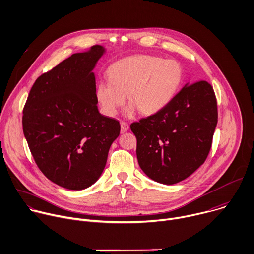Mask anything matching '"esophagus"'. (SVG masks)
Masks as SVG:
<instances>
[{
	"label": "esophagus",
	"mask_w": 254,
	"mask_h": 254,
	"mask_svg": "<svg viewBox=\"0 0 254 254\" xmlns=\"http://www.w3.org/2000/svg\"><path fill=\"white\" fill-rule=\"evenodd\" d=\"M120 125H121V131H122V132H126V131L129 130V124H128V123L122 121V122L120 123Z\"/></svg>",
	"instance_id": "esophagus-1"
}]
</instances>
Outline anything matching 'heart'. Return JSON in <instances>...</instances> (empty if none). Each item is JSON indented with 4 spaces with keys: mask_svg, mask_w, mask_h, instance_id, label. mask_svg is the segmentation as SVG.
Instances as JSON below:
<instances>
[{
    "mask_svg": "<svg viewBox=\"0 0 254 254\" xmlns=\"http://www.w3.org/2000/svg\"><path fill=\"white\" fill-rule=\"evenodd\" d=\"M108 80L97 85L96 97L107 116L113 117L125 104L129 115L137 109L143 115L163 110L177 94L183 78L181 65L175 60L151 55H136L113 63Z\"/></svg>",
    "mask_w": 254,
    "mask_h": 254,
    "instance_id": "b5f03b06",
    "label": "heart"
}]
</instances>
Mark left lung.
I'll use <instances>...</instances> for the list:
<instances>
[{
	"label": "left lung",
	"mask_w": 254,
	"mask_h": 254,
	"mask_svg": "<svg viewBox=\"0 0 254 254\" xmlns=\"http://www.w3.org/2000/svg\"><path fill=\"white\" fill-rule=\"evenodd\" d=\"M217 119L213 87L203 80L186 84L163 110L130 125L139 166L162 184L184 180L206 160Z\"/></svg>",
	"instance_id": "1"
}]
</instances>
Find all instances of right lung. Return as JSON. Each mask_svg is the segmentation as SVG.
<instances>
[{
    "mask_svg": "<svg viewBox=\"0 0 254 254\" xmlns=\"http://www.w3.org/2000/svg\"><path fill=\"white\" fill-rule=\"evenodd\" d=\"M105 52L95 45L71 55L34 83L23 110V132L42 173L57 185L82 190L102 174L118 120L98 111L92 72Z\"/></svg>",
    "mask_w": 254,
    "mask_h": 254,
    "instance_id": "1",
    "label": "right lung"
}]
</instances>
